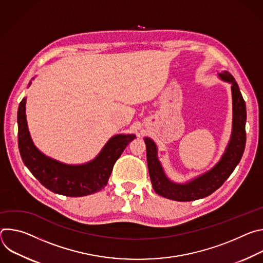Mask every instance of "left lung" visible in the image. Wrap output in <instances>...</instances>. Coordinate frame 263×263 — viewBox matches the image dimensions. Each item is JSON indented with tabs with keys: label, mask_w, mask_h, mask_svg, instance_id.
Listing matches in <instances>:
<instances>
[{
	"label": "left lung",
	"mask_w": 263,
	"mask_h": 263,
	"mask_svg": "<svg viewBox=\"0 0 263 263\" xmlns=\"http://www.w3.org/2000/svg\"><path fill=\"white\" fill-rule=\"evenodd\" d=\"M218 77L231 83L232 104H233V123L232 134L226 151L220 160L205 174L193 179L192 181L179 184L171 181L157 157V146L148 137H144L146 145V161L149 178L156 194L166 199L189 202L208 197L223 184L233 173L239 163L246 146V121L247 110L246 102L241 96L238 84L229 71L218 73Z\"/></svg>",
	"instance_id": "obj_1"
}]
</instances>
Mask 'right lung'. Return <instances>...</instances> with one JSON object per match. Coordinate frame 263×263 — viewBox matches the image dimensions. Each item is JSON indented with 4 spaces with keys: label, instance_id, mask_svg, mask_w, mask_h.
I'll return each instance as SVG.
<instances>
[{
    "label": "right lung",
    "instance_id": "obj_1",
    "mask_svg": "<svg viewBox=\"0 0 263 263\" xmlns=\"http://www.w3.org/2000/svg\"><path fill=\"white\" fill-rule=\"evenodd\" d=\"M26 100H22L17 110V136L23 162L32 175L49 191L66 197H84L103 190L115 163L136 136L118 134L107 141L93 160L79 165L65 164L46 156L34 145L27 125Z\"/></svg>",
    "mask_w": 263,
    "mask_h": 263
}]
</instances>
